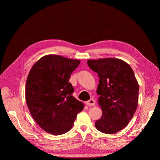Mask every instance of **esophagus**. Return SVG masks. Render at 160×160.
<instances>
[{"label": "esophagus", "mask_w": 160, "mask_h": 160, "mask_svg": "<svg viewBox=\"0 0 160 160\" xmlns=\"http://www.w3.org/2000/svg\"><path fill=\"white\" fill-rule=\"evenodd\" d=\"M87 104L88 106H94L96 103H95V100L93 99H90L89 101L87 102Z\"/></svg>", "instance_id": "obj_1"}]
</instances>
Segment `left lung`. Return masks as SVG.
Here are the masks:
<instances>
[{
  "label": "left lung",
  "instance_id": "left-lung-1",
  "mask_svg": "<svg viewBox=\"0 0 160 160\" xmlns=\"http://www.w3.org/2000/svg\"><path fill=\"white\" fill-rule=\"evenodd\" d=\"M87 64L100 78L97 94L102 115L95 126L104 133H115L127 127L137 109L138 80L130 65L120 59L88 60Z\"/></svg>",
  "mask_w": 160,
  "mask_h": 160
}]
</instances>
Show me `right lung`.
Segmentation results:
<instances>
[{"instance_id":"obj_1","label":"right lung","mask_w":160,"mask_h":160,"mask_svg":"<svg viewBox=\"0 0 160 160\" xmlns=\"http://www.w3.org/2000/svg\"><path fill=\"white\" fill-rule=\"evenodd\" d=\"M80 60L58 55L42 57L30 69L25 85V98L36 123L52 135L64 134L72 128L84 104L73 96L69 82Z\"/></svg>"}]
</instances>
